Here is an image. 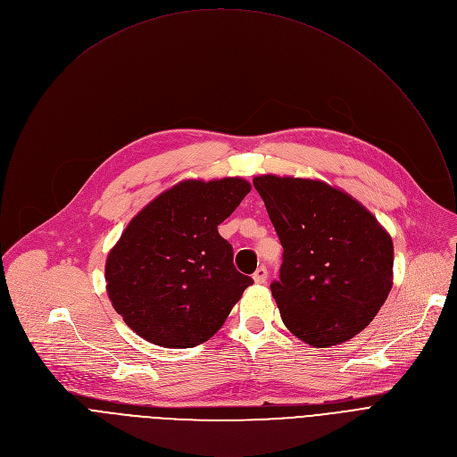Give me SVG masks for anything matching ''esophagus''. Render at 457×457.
<instances>
[{"label":"esophagus","mask_w":457,"mask_h":457,"mask_svg":"<svg viewBox=\"0 0 457 457\" xmlns=\"http://www.w3.org/2000/svg\"><path fill=\"white\" fill-rule=\"evenodd\" d=\"M253 280L254 284H266L268 280V270L264 266H260L254 273H253Z\"/></svg>","instance_id":"esophagus-1"}]
</instances>
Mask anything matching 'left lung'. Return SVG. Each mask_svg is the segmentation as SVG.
Segmentation results:
<instances>
[{
	"label": "left lung",
	"mask_w": 457,
	"mask_h": 457,
	"mask_svg": "<svg viewBox=\"0 0 457 457\" xmlns=\"http://www.w3.org/2000/svg\"><path fill=\"white\" fill-rule=\"evenodd\" d=\"M253 186L284 247L271 293L286 328L320 349L351 340L393 287V238L363 204L323 180L258 175Z\"/></svg>",
	"instance_id": "1"
}]
</instances>
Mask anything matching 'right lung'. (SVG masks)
<instances>
[{"label": "right lung", "instance_id": "1", "mask_svg": "<svg viewBox=\"0 0 457 457\" xmlns=\"http://www.w3.org/2000/svg\"><path fill=\"white\" fill-rule=\"evenodd\" d=\"M249 189L240 177L180 180L129 220L104 266L108 298L129 329L187 349L222 328L253 280L235 270L217 228Z\"/></svg>", "mask_w": 457, "mask_h": 457}]
</instances>
